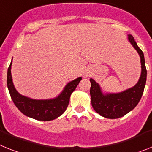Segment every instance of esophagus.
<instances>
[{
    "label": "esophagus",
    "mask_w": 152,
    "mask_h": 152,
    "mask_svg": "<svg viewBox=\"0 0 152 152\" xmlns=\"http://www.w3.org/2000/svg\"><path fill=\"white\" fill-rule=\"evenodd\" d=\"M84 76H88V73H85V74H84Z\"/></svg>",
    "instance_id": "obj_1"
}]
</instances>
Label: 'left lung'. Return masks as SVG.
<instances>
[{
  "mask_svg": "<svg viewBox=\"0 0 152 152\" xmlns=\"http://www.w3.org/2000/svg\"><path fill=\"white\" fill-rule=\"evenodd\" d=\"M128 40L138 52L141 58V74L137 83L132 88L119 94H104L99 84L93 79H90L91 87L90 93L93 108L96 113L106 118L116 119L129 113L137 105L143 94L147 78L144 53L137 46L132 35H128Z\"/></svg>",
  "mask_w": 152,
  "mask_h": 152,
  "instance_id": "obj_1",
  "label": "left lung"
}]
</instances>
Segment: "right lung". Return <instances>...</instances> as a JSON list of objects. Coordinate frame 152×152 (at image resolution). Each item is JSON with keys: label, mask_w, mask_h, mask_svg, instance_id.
I'll return each instance as SVG.
<instances>
[{"label": "right lung", "mask_w": 152, "mask_h": 152, "mask_svg": "<svg viewBox=\"0 0 152 152\" xmlns=\"http://www.w3.org/2000/svg\"><path fill=\"white\" fill-rule=\"evenodd\" d=\"M11 63L7 69V88L14 104L21 113L38 121H46L56 119L66 111L70 96L82 80L81 77L69 83L58 97L52 100H33L21 95L15 90L11 78Z\"/></svg>", "instance_id": "obj_1"}]
</instances>
